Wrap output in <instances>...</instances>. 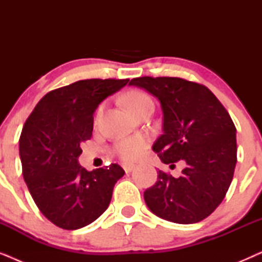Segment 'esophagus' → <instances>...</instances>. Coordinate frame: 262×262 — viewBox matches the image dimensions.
<instances>
[{
	"mask_svg": "<svg viewBox=\"0 0 262 262\" xmlns=\"http://www.w3.org/2000/svg\"><path fill=\"white\" fill-rule=\"evenodd\" d=\"M121 167L124 168V170L126 171V173H130V171H132V169H134V168H135V164L134 163H126V162H125V163L121 164Z\"/></svg>",
	"mask_w": 262,
	"mask_h": 262,
	"instance_id": "obj_1",
	"label": "esophagus"
}]
</instances>
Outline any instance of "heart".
<instances>
[{
  "mask_svg": "<svg viewBox=\"0 0 262 262\" xmlns=\"http://www.w3.org/2000/svg\"><path fill=\"white\" fill-rule=\"evenodd\" d=\"M125 103H126L127 108L134 113V116H137L138 113L149 108V107H154L151 98L149 95H146L145 93L138 91L128 93L126 98H125ZM102 111L103 106L99 108L98 116L102 113ZM146 145H148L146 139L139 137V136L124 138L114 144L113 154H116L117 156H119L124 161H134L142 155L146 148Z\"/></svg>",
  "mask_w": 262,
  "mask_h": 262,
  "instance_id": "heart-1",
  "label": "heart"
}]
</instances>
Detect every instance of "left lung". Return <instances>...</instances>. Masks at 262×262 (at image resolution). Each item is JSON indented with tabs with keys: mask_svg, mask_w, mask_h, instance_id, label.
I'll list each match as a JSON object with an SVG mask.
<instances>
[{
	"mask_svg": "<svg viewBox=\"0 0 262 262\" xmlns=\"http://www.w3.org/2000/svg\"><path fill=\"white\" fill-rule=\"evenodd\" d=\"M136 85L159 99L163 134L152 150L163 163L182 160L181 177L159 170L156 184L144 192L146 206L162 220L198 223L222 203L237 161L236 127L205 85L179 77H137Z\"/></svg>",
	"mask_w": 262,
	"mask_h": 262,
	"instance_id": "left-lung-1",
	"label": "left lung"
}]
</instances>
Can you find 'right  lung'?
Segmentation results:
<instances>
[{
  "instance_id": "obj_1",
  "label": "right lung",
  "mask_w": 262,
  "mask_h": 262,
  "mask_svg": "<svg viewBox=\"0 0 262 262\" xmlns=\"http://www.w3.org/2000/svg\"><path fill=\"white\" fill-rule=\"evenodd\" d=\"M128 80H82L55 89L34 107L23 127V175L40 212L57 227L76 230L101 216L125 171L119 164L88 171L78 163L92 137L94 112Z\"/></svg>"
}]
</instances>
